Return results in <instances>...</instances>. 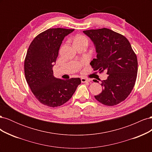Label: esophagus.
Returning a JSON list of instances; mask_svg holds the SVG:
<instances>
[{"mask_svg":"<svg viewBox=\"0 0 152 152\" xmlns=\"http://www.w3.org/2000/svg\"><path fill=\"white\" fill-rule=\"evenodd\" d=\"M81 82H82V83H85V82H90V80L89 79H86V78H81Z\"/></svg>","mask_w":152,"mask_h":152,"instance_id":"obj_1","label":"esophagus"}]
</instances>
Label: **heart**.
Listing matches in <instances>:
<instances>
[{
	"label": "heart",
	"instance_id": "1",
	"mask_svg": "<svg viewBox=\"0 0 152 152\" xmlns=\"http://www.w3.org/2000/svg\"><path fill=\"white\" fill-rule=\"evenodd\" d=\"M73 45H80V44H88V39L82 35H77L72 39Z\"/></svg>",
	"mask_w": 152,
	"mask_h": 152
}]
</instances>
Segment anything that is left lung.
<instances>
[{
	"label": "left lung",
	"mask_w": 152,
	"mask_h": 152,
	"mask_svg": "<svg viewBox=\"0 0 152 152\" xmlns=\"http://www.w3.org/2000/svg\"><path fill=\"white\" fill-rule=\"evenodd\" d=\"M83 32L93 42L97 54L91 65L94 70L108 74L107 79L102 81V92L94 98L107 106L121 103L131 93L137 77V57L129 42L122 35L105 28Z\"/></svg>",
	"instance_id": "left-lung-1"
}]
</instances>
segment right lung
Instances as JSON below:
<instances>
[{
  "mask_svg": "<svg viewBox=\"0 0 152 152\" xmlns=\"http://www.w3.org/2000/svg\"><path fill=\"white\" fill-rule=\"evenodd\" d=\"M74 29L50 28L38 35L28 48L25 60V75L32 93L50 107L67 102L80 84V78L62 80L54 77L53 68L62 41Z\"/></svg>",
  "mask_w": 152,
  "mask_h": 152,
  "instance_id": "add662e5",
  "label": "right lung"
}]
</instances>
